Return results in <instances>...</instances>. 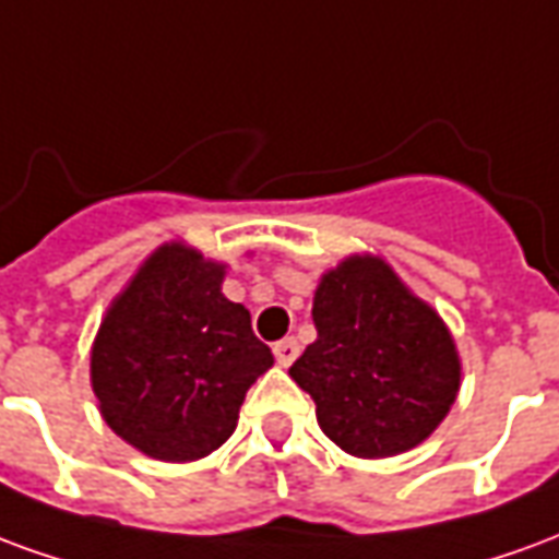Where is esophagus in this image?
<instances>
[{
  "label": "esophagus",
  "mask_w": 559,
  "mask_h": 559,
  "mask_svg": "<svg viewBox=\"0 0 559 559\" xmlns=\"http://www.w3.org/2000/svg\"><path fill=\"white\" fill-rule=\"evenodd\" d=\"M272 353H275V359H278V365H293L296 362V356H299V341L296 338H284L278 341L275 347H272Z\"/></svg>",
  "instance_id": "esophagus-1"
}]
</instances>
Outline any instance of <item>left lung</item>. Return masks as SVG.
Returning <instances> with one entry per match:
<instances>
[{"instance_id":"obj_1","label":"left lung","mask_w":559,"mask_h":559,"mask_svg":"<svg viewBox=\"0 0 559 559\" xmlns=\"http://www.w3.org/2000/svg\"><path fill=\"white\" fill-rule=\"evenodd\" d=\"M317 341L290 377L314 399L332 443L356 457L401 455L445 419L461 386L455 341L389 263L353 254L320 278Z\"/></svg>"}]
</instances>
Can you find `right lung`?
<instances>
[{
	"label": "right lung",
	"mask_w": 559,
	"mask_h": 559,
	"mask_svg": "<svg viewBox=\"0 0 559 559\" xmlns=\"http://www.w3.org/2000/svg\"><path fill=\"white\" fill-rule=\"evenodd\" d=\"M221 281L224 263L182 242L160 245L104 314L92 389L104 421L143 455L215 452L236 431L245 392L275 362Z\"/></svg>",
	"instance_id": "obj_1"
}]
</instances>
